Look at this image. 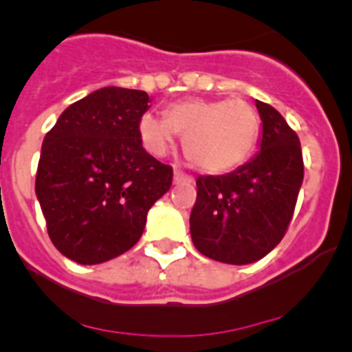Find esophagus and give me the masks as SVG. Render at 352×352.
Listing matches in <instances>:
<instances>
[{
	"label": "esophagus",
	"instance_id": "obj_1",
	"mask_svg": "<svg viewBox=\"0 0 352 352\" xmlns=\"http://www.w3.org/2000/svg\"><path fill=\"white\" fill-rule=\"evenodd\" d=\"M183 182L192 183L194 182V178H192L190 174L183 173L182 169H174V183H183Z\"/></svg>",
	"mask_w": 352,
	"mask_h": 352
}]
</instances>
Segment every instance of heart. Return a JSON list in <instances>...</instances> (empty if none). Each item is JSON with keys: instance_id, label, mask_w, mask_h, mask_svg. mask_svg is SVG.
<instances>
[{"instance_id": "obj_1", "label": "heart", "mask_w": 352, "mask_h": 352, "mask_svg": "<svg viewBox=\"0 0 352 352\" xmlns=\"http://www.w3.org/2000/svg\"><path fill=\"white\" fill-rule=\"evenodd\" d=\"M139 132L149 153L166 155L176 133L183 153L204 173H223L243 164L259 138V116L245 100H185L167 109V118L146 113Z\"/></svg>"}]
</instances>
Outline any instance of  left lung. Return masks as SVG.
Here are the masks:
<instances>
[{
  "mask_svg": "<svg viewBox=\"0 0 352 352\" xmlns=\"http://www.w3.org/2000/svg\"><path fill=\"white\" fill-rule=\"evenodd\" d=\"M263 121L261 151L232 173L199 176L190 213L195 248L210 259L248 264L280 243L303 183L296 132L270 104L256 100Z\"/></svg>",
  "mask_w": 352,
  "mask_h": 352,
  "instance_id": "obj_1",
  "label": "left lung"
}]
</instances>
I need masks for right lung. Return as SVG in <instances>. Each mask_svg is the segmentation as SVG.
<instances>
[{
	"instance_id": "add662e5",
	"label": "right lung",
	"mask_w": 352,
	"mask_h": 352,
	"mask_svg": "<svg viewBox=\"0 0 352 352\" xmlns=\"http://www.w3.org/2000/svg\"><path fill=\"white\" fill-rule=\"evenodd\" d=\"M146 91L109 86L65 109L45 133L35 192L54 247L98 264L138 243L146 214L173 185V167L142 148Z\"/></svg>"
}]
</instances>
